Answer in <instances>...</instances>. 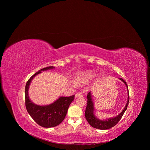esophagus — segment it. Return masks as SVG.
<instances>
[{
	"instance_id": "1",
	"label": "esophagus",
	"mask_w": 150,
	"mask_h": 150,
	"mask_svg": "<svg viewBox=\"0 0 150 150\" xmlns=\"http://www.w3.org/2000/svg\"><path fill=\"white\" fill-rule=\"evenodd\" d=\"M83 97V95L81 94V93H77L75 95V98H81Z\"/></svg>"
}]
</instances>
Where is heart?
I'll use <instances>...</instances> for the list:
<instances>
[{
    "label": "heart",
    "mask_w": 150,
    "mask_h": 150,
    "mask_svg": "<svg viewBox=\"0 0 150 150\" xmlns=\"http://www.w3.org/2000/svg\"><path fill=\"white\" fill-rule=\"evenodd\" d=\"M95 76V73L92 71H86L77 73L74 76V81L71 82V85L76 87L77 84H86L92 80Z\"/></svg>",
    "instance_id": "b5f03b06"
}]
</instances>
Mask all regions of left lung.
Masks as SVG:
<instances>
[{
	"label": "left lung",
	"instance_id": "left-lung-1",
	"mask_svg": "<svg viewBox=\"0 0 150 150\" xmlns=\"http://www.w3.org/2000/svg\"><path fill=\"white\" fill-rule=\"evenodd\" d=\"M119 80L122 81L127 86V91H128V99L127 102L123 110L117 115L111 117L106 119H99L95 115V108L94 106V103L92 99V92H89L87 95V105L86 108V112H85V116L86 120L89 124V125L92 127L93 128L100 130H106L108 129L114 127L121 120L123 114H124L125 111L128 108L129 104V95L128 88V85L122 79L120 78Z\"/></svg>",
	"mask_w": 150,
	"mask_h": 150
}]
</instances>
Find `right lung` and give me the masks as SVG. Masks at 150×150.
I'll return each instance as SVG.
<instances>
[{
    "instance_id": "right-lung-1",
    "label": "right lung",
    "mask_w": 150,
    "mask_h": 150,
    "mask_svg": "<svg viewBox=\"0 0 150 150\" xmlns=\"http://www.w3.org/2000/svg\"><path fill=\"white\" fill-rule=\"evenodd\" d=\"M54 69V66H49L39 70L27 81L25 90V106L28 112L38 124L47 128L55 127L63 121L68 108L74 98V95L68 97L60 96L53 103L47 105H39L30 100L29 96V88L33 79L42 71Z\"/></svg>"
}]
</instances>
